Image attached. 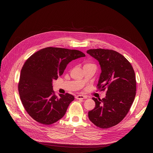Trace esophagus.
<instances>
[{"instance_id": "34e87169", "label": "esophagus", "mask_w": 153, "mask_h": 153, "mask_svg": "<svg viewBox=\"0 0 153 153\" xmlns=\"http://www.w3.org/2000/svg\"><path fill=\"white\" fill-rule=\"evenodd\" d=\"M76 99H86L87 97L83 95H77L76 96Z\"/></svg>"}]
</instances>
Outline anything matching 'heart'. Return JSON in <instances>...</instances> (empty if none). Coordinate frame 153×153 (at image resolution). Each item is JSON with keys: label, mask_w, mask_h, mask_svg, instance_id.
<instances>
[{"label": "heart", "mask_w": 153, "mask_h": 153, "mask_svg": "<svg viewBox=\"0 0 153 153\" xmlns=\"http://www.w3.org/2000/svg\"><path fill=\"white\" fill-rule=\"evenodd\" d=\"M93 65V64L90 63H86L85 64V65ZM85 65H84V66H85Z\"/></svg>", "instance_id": "obj_1"}]
</instances>
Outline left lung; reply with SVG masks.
I'll use <instances>...</instances> for the list:
<instances>
[{
    "mask_svg": "<svg viewBox=\"0 0 153 153\" xmlns=\"http://www.w3.org/2000/svg\"><path fill=\"white\" fill-rule=\"evenodd\" d=\"M100 64L98 88L107 89L102 99L93 97L95 108L88 112L90 121L97 127L108 128L126 116L136 96V80L132 65L121 54L111 50L91 49L86 51Z\"/></svg>",
    "mask_w": 153,
    "mask_h": 153,
    "instance_id": "left-lung-1",
    "label": "left lung"
}]
</instances>
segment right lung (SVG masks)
I'll return each mask as SVG.
<instances>
[{
	"mask_svg": "<svg viewBox=\"0 0 153 153\" xmlns=\"http://www.w3.org/2000/svg\"><path fill=\"white\" fill-rule=\"evenodd\" d=\"M85 56L76 50L47 47L27 60L20 71L18 90L24 108L34 120L48 125L63 117L74 97L68 93L55 95L53 81L63 74L70 62Z\"/></svg>",
	"mask_w": 153,
	"mask_h": 153,
	"instance_id": "obj_1",
	"label": "right lung"
}]
</instances>
